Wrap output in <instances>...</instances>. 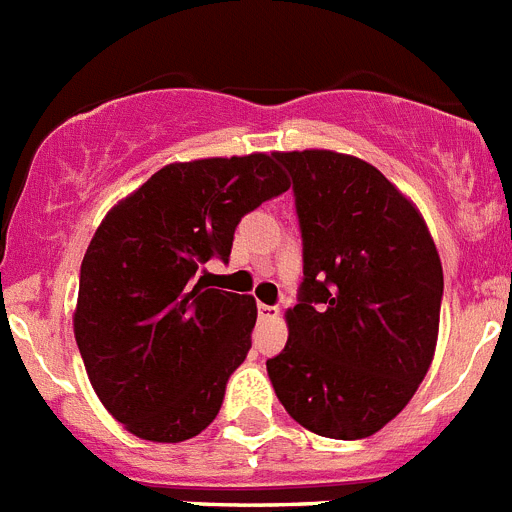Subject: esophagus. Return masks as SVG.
<instances>
[{"label": "esophagus", "mask_w": 512, "mask_h": 512, "mask_svg": "<svg viewBox=\"0 0 512 512\" xmlns=\"http://www.w3.org/2000/svg\"><path fill=\"white\" fill-rule=\"evenodd\" d=\"M259 315L264 320H277L279 318V307L264 305V302H259Z\"/></svg>", "instance_id": "obj_1"}]
</instances>
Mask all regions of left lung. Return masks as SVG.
<instances>
[{"mask_svg": "<svg viewBox=\"0 0 512 512\" xmlns=\"http://www.w3.org/2000/svg\"><path fill=\"white\" fill-rule=\"evenodd\" d=\"M302 233L289 338L266 361L292 418L325 438L377 433L433 361L443 269L418 207L379 169L336 151L274 153Z\"/></svg>", "mask_w": 512, "mask_h": 512, "instance_id": "left-lung-1", "label": "left lung"}]
</instances>
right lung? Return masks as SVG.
I'll list each match as a JSON object with an SVG mask.
<instances>
[{
	"instance_id": "add662e5",
	"label": "right lung",
	"mask_w": 512,
	"mask_h": 512,
	"mask_svg": "<svg viewBox=\"0 0 512 512\" xmlns=\"http://www.w3.org/2000/svg\"><path fill=\"white\" fill-rule=\"evenodd\" d=\"M274 156L169 164L117 202L81 261L74 336L89 382L133 436L179 443L215 420L256 300L197 271L228 261L246 212L287 192Z\"/></svg>"
}]
</instances>
